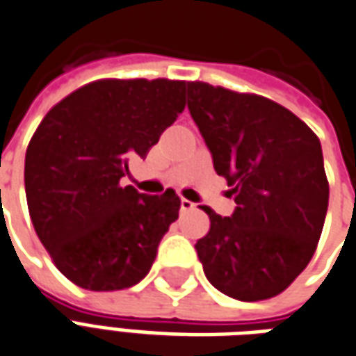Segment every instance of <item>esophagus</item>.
Listing matches in <instances>:
<instances>
[{
  "label": "esophagus",
  "instance_id": "34e87169",
  "mask_svg": "<svg viewBox=\"0 0 356 356\" xmlns=\"http://www.w3.org/2000/svg\"><path fill=\"white\" fill-rule=\"evenodd\" d=\"M180 209H181V212H189V210L195 209V204L191 203V201H188V199H181Z\"/></svg>",
  "mask_w": 356,
  "mask_h": 356
}]
</instances>
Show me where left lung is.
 Listing matches in <instances>:
<instances>
[{
    "instance_id": "obj_1",
    "label": "left lung",
    "mask_w": 356,
    "mask_h": 356,
    "mask_svg": "<svg viewBox=\"0 0 356 356\" xmlns=\"http://www.w3.org/2000/svg\"><path fill=\"white\" fill-rule=\"evenodd\" d=\"M188 108L235 195L232 216L203 209L197 256L210 284L241 302L286 290L323 233L328 180L316 134L266 96L188 83Z\"/></svg>"
}]
</instances>
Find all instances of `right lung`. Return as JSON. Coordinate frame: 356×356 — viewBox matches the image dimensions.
Wrapping results in <instances>:
<instances>
[{
  "label": "right lung",
  "mask_w": 356,
  "mask_h": 356,
  "mask_svg": "<svg viewBox=\"0 0 356 356\" xmlns=\"http://www.w3.org/2000/svg\"><path fill=\"white\" fill-rule=\"evenodd\" d=\"M186 81L98 79L53 106L26 149L28 210L66 279L95 292L134 286L176 222L175 189L144 195L119 180L186 108Z\"/></svg>",
  "instance_id": "1"
}]
</instances>
